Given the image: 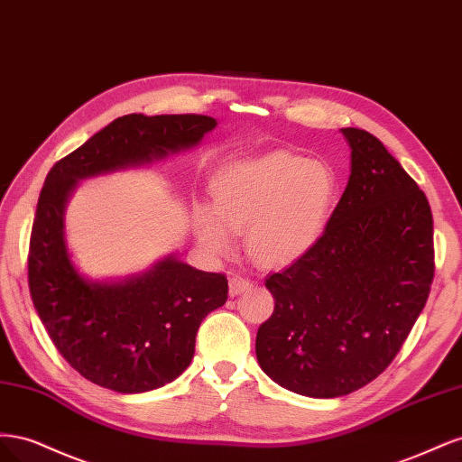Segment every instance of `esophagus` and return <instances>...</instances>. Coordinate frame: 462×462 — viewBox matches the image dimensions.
<instances>
[{"instance_id":"obj_1","label":"esophagus","mask_w":462,"mask_h":462,"mask_svg":"<svg viewBox=\"0 0 462 462\" xmlns=\"http://www.w3.org/2000/svg\"><path fill=\"white\" fill-rule=\"evenodd\" d=\"M250 287H253V282H250V279H246V277H241V275H231L229 277V295L231 297L241 295V292L248 291Z\"/></svg>"}]
</instances>
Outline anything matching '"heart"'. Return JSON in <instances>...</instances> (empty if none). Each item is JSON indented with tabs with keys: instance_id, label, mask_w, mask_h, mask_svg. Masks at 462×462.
Listing matches in <instances>:
<instances>
[{
	"instance_id": "1",
	"label": "heart",
	"mask_w": 462,
	"mask_h": 462,
	"mask_svg": "<svg viewBox=\"0 0 462 462\" xmlns=\"http://www.w3.org/2000/svg\"><path fill=\"white\" fill-rule=\"evenodd\" d=\"M212 197V206L194 209L200 246L209 254H226L229 231H245L250 258L262 268H283L321 239L337 180L326 163L272 152L229 165L214 180Z\"/></svg>"
}]
</instances>
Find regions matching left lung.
I'll return each mask as SVG.
<instances>
[{"label": "left lung", "mask_w": 462, "mask_h": 462, "mask_svg": "<svg viewBox=\"0 0 462 462\" xmlns=\"http://www.w3.org/2000/svg\"><path fill=\"white\" fill-rule=\"evenodd\" d=\"M341 133L346 189L314 248L265 277L275 309L256 333L260 368L314 399L353 393L391 365L433 279L426 194L374 134Z\"/></svg>", "instance_id": "1"}]
</instances>
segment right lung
I'll return each mask as SVG.
<instances>
[{"label":"right lung","instance_id":"obj_1","mask_svg":"<svg viewBox=\"0 0 462 462\" xmlns=\"http://www.w3.org/2000/svg\"><path fill=\"white\" fill-rule=\"evenodd\" d=\"M216 125L208 116H123L46 177L31 235V295L55 348L96 385L144 393L173 382L190 365L202 319L226 304L227 279L177 254L123 279L80 273L67 246V202L79 180L187 152Z\"/></svg>","mask_w":462,"mask_h":462}]
</instances>
